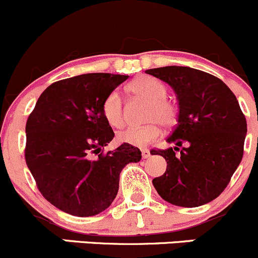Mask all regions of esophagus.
I'll return each instance as SVG.
<instances>
[{
  "instance_id": "34e87169",
  "label": "esophagus",
  "mask_w": 258,
  "mask_h": 258,
  "mask_svg": "<svg viewBox=\"0 0 258 258\" xmlns=\"http://www.w3.org/2000/svg\"><path fill=\"white\" fill-rule=\"evenodd\" d=\"M141 152H142V157H144V159H147V157H150V151L147 149H144Z\"/></svg>"
}]
</instances>
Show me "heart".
<instances>
[{"mask_svg": "<svg viewBox=\"0 0 258 258\" xmlns=\"http://www.w3.org/2000/svg\"><path fill=\"white\" fill-rule=\"evenodd\" d=\"M127 91L136 98L147 102L145 111L146 126L131 127L117 135V141L131 146L144 147L160 136V124L172 127L177 122V107L167 99V87L164 82L151 76H142L127 86ZM102 112L112 127L123 126V102L117 91L111 92L102 103Z\"/></svg>", "mask_w": 258, "mask_h": 258, "instance_id": "obj_1", "label": "heart"}]
</instances>
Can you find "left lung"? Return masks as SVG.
I'll return each instance as SVG.
<instances>
[{
	"instance_id": "left-lung-1",
	"label": "left lung",
	"mask_w": 258,
	"mask_h": 258,
	"mask_svg": "<svg viewBox=\"0 0 258 258\" xmlns=\"http://www.w3.org/2000/svg\"><path fill=\"white\" fill-rule=\"evenodd\" d=\"M146 73L166 82L179 101L177 124L167 139L176 146L150 151L167 162L152 184L174 206L209 203L226 189L243 156L247 122L238 101L221 79L198 69L172 66Z\"/></svg>"
}]
</instances>
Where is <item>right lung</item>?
Instances as JSON below:
<instances>
[{
    "label": "right lung",
    "mask_w": 258,
    "mask_h": 258,
    "mask_svg": "<svg viewBox=\"0 0 258 258\" xmlns=\"http://www.w3.org/2000/svg\"><path fill=\"white\" fill-rule=\"evenodd\" d=\"M128 76L89 73L47 87L26 122L25 160L42 197L60 211L91 217L108 208L121 170L141 151L122 144L103 152L114 132L102 103ZM92 153L99 157L92 160Z\"/></svg>",
    "instance_id": "1"
}]
</instances>
